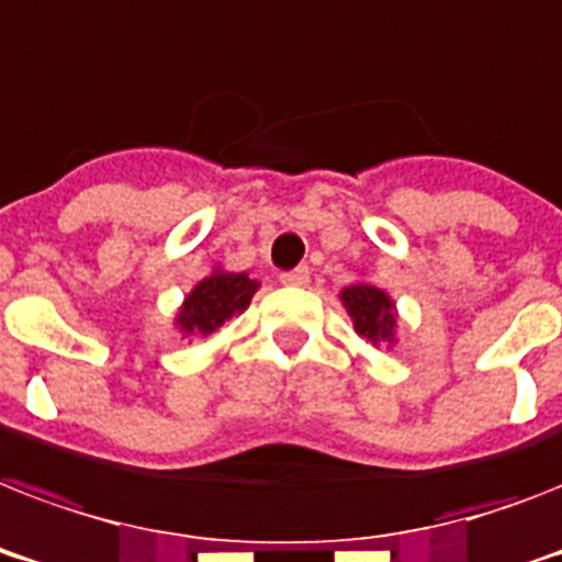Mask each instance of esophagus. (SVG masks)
<instances>
[{"mask_svg":"<svg viewBox=\"0 0 562 562\" xmlns=\"http://www.w3.org/2000/svg\"><path fill=\"white\" fill-rule=\"evenodd\" d=\"M280 280L285 282V285H306V282H308V268H306V265H300V268H294V271L280 273Z\"/></svg>","mask_w":562,"mask_h":562,"instance_id":"esophagus-1","label":"esophagus"}]
</instances>
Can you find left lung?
<instances>
[{"label": "left lung", "mask_w": 562, "mask_h": 562, "mask_svg": "<svg viewBox=\"0 0 562 562\" xmlns=\"http://www.w3.org/2000/svg\"><path fill=\"white\" fill-rule=\"evenodd\" d=\"M341 300L344 308L350 312L356 333L361 338H368L370 344L393 341L396 315H393V300L382 289L368 285V282H359V285L344 289Z\"/></svg>", "instance_id": "8db88e82"}]
</instances>
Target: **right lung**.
<instances>
[{
  "instance_id": "add662e5",
  "label": "right lung",
  "mask_w": 562,
  "mask_h": 562,
  "mask_svg": "<svg viewBox=\"0 0 562 562\" xmlns=\"http://www.w3.org/2000/svg\"><path fill=\"white\" fill-rule=\"evenodd\" d=\"M256 289H259V282L250 280L247 273L212 271L187 297L178 315V326L187 335L215 333L224 321L250 306Z\"/></svg>"
}]
</instances>
